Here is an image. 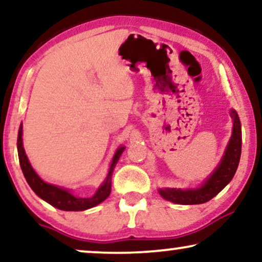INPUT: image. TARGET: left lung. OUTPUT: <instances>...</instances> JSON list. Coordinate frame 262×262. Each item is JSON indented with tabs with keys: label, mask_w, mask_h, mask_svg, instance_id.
Returning <instances> with one entry per match:
<instances>
[{
	"label": "left lung",
	"mask_w": 262,
	"mask_h": 262,
	"mask_svg": "<svg viewBox=\"0 0 262 262\" xmlns=\"http://www.w3.org/2000/svg\"><path fill=\"white\" fill-rule=\"evenodd\" d=\"M232 119V130L224 154L217 167L214 168L209 177L200 184L198 187L193 188H159L160 195L163 199L180 205H196L209 202L216 196L229 182L232 180L237 170L239 157H241L242 131L241 121L238 114L234 108L229 111Z\"/></svg>",
	"instance_id": "left-lung-1"
}]
</instances>
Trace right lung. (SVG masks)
<instances>
[{
    "label": "right lung",
    "instance_id": "obj_1",
    "mask_svg": "<svg viewBox=\"0 0 262 262\" xmlns=\"http://www.w3.org/2000/svg\"><path fill=\"white\" fill-rule=\"evenodd\" d=\"M23 123L20 124L19 134H17V155H19L20 167L23 170L24 177L26 179L27 184L30 185L35 194L39 198L44 200V202L49 203L56 209L63 210V211H84L88 209H92L103 200L108 198L111 193V187H112V175L113 170L116 168L118 161H119L121 154L124 152L125 146L120 145L118 146L116 152L111 161L108 173H107L105 180L102 184L99 186L94 194L92 196H76L71 191L70 188H64L60 186L49 184L42 180V179L37 174V171L33 169L32 164L28 160L26 155V151L24 149V142H23Z\"/></svg>",
    "mask_w": 262,
    "mask_h": 262
}]
</instances>
